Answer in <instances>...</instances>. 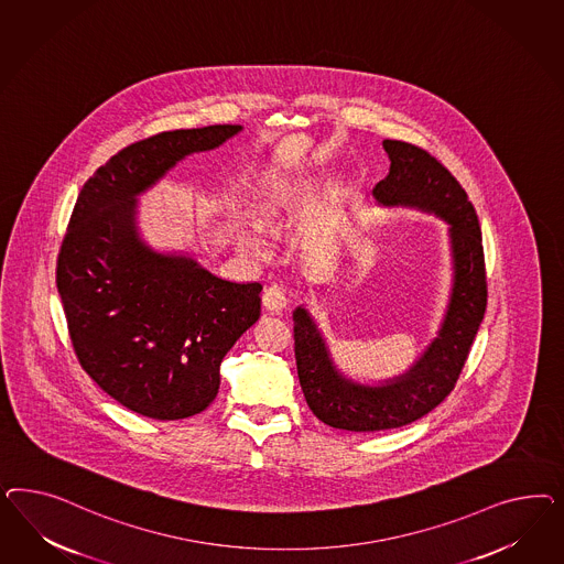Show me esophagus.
<instances>
[{"label":"esophagus","mask_w":564,"mask_h":564,"mask_svg":"<svg viewBox=\"0 0 564 564\" xmlns=\"http://www.w3.org/2000/svg\"><path fill=\"white\" fill-rule=\"evenodd\" d=\"M262 304L269 312H283L288 307V295L281 288L271 285L269 290H264V293H262Z\"/></svg>","instance_id":"esophagus-1"}]
</instances>
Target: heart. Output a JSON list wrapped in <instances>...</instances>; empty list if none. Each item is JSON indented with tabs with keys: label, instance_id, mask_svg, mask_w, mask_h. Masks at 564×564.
<instances>
[{
	"label": "heart",
	"instance_id": "heart-1",
	"mask_svg": "<svg viewBox=\"0 0 564 564\" xmlns=\"http://www.w3.org/2000/svg\"><path fill=\"white\" fill-rule=\"evenodd\" d=\"M297 194H300V186H295L291 182H273L271 186L262 189L257 203L260 225L264 229H273L274 225L290 213L291 206L295 205ZM236 236L250 250H262L264 248V239L260 238L254 229L238 227Z\"/></svg>",
	"mask_w": 564,
	"mask_h": 564
}]
</instances>
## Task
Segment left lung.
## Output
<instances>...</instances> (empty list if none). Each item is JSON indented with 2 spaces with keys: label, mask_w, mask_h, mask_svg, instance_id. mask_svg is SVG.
I'll list each match as a JSON object with an SVG mask.
<instances>
[{
  "label": "left lung",
  "mask_w": 564,
  "mask_h": 564,
  "mask_svg": "<svg viewBox=\"0 0 564 564\" xmlns=\"http://www.w3.org/2000/svg\"><path fill=\"white\" fill-rule=\"evenodd\" d=\"M382 147L391 170L372 194L378 205L420 208L448 223L453 288L438 335L405 375L380 384L343 375L312 314L295 307V364L307 408L326 426L349 432L408 426L441 405L457 384L488 302L478 215L462 184L415 144L384 140Z\"/></svg>",
  "instance_id": "obj_1"
}]
</instances>
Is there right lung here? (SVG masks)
<instances>
[{
  "label": "right lung",
  "mask_w": 564,
  "mask_h": 564,
  "mask_svg": "<svg viewBox=\"0 0 564 564\" xmlns=\"http://www.w3.org/2000/svg\"><path fill=\"white\" fill-rule=\"evenodd\" d=\"M241 126L161 132L113 154L86 182L55 283L80 366L105 393L153 420H184L219 393L221 361L260 318V283H234L138 231V196L182 159Z\"/></svg>",
  "instance_id": "right-lung-1"
}]
</instances>
